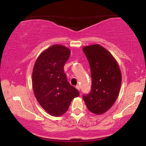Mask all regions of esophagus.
<instances>
[{
	"instance_id": "obj_1",
	"label": "esophagus",
	"mask_w": 146,
	"mask_h": 146,
	"mask_svg": "<svg viewBox=\"0 0 146 146\" xmlns=\"http://www.w3.org/2000/svg\"><path fill=\"white\" fill-rule=\"evenodd\" d=\"M76 89L78 90H80V86H78V85H77L76 86Z\"/></svg>"
}]
</instances>
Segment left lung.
Returning <instances> with one entry per match:
<instances>
[{"instance_id":"obj_1","label":"left lung","mask_w":146,"mask_h":146,"mask_svg":"<svg viewBox=\"0 0 146 146\" xmlns=\"http://www.w3.org/2000/svg\"><path fill=\"white\" fill-rule=\"evenodd\" d=\"M91 69L92 89L83 96L88 109L95 114L107 111L116 101L121 84V74L116 60L99 44L83 47Z\"/></svg>"}]
</instances>
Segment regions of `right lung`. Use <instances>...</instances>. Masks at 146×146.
Wrapping results in <instances>:
<instances>
[{
  "instance_id": "obj_1",
  "label": "right lung",
  "mask_w": 146,
  "mask_h": 146,
  "mask_svg": "<svg viewBox=\"0 0 146 146\" xmlns=\"http://www.w3.org/2000/svg\"><path fill=\"white\" fill-rule=\"evenodd\" d=\"M70 55L64 46L54 44L44 50L35 62L33 70V88L42 108L53 116L66 112L79 92L67 81L64 66Z\"/></svg>"
}]
</instances>
